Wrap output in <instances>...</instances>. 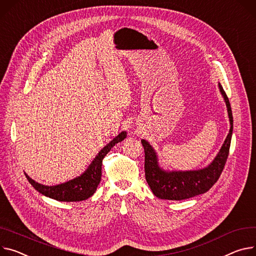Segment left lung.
I'll list each match as a JSON object with an SVG mask.
<instances>
[{
    "label": "left lung",
    "instance_id": "8db88e82",
    "mask_svg": "<svg viewBox=\"0 0 256 256\" xmlns=\"http://www.w3.org/2000/svg\"><path fill=\"white\" fill-rule=\"evenodd\" d=\"M218 87L226 104L230 128L218 156L207 167L190 171H166L159 166L158 156L152 146L146 140H142L146 154V180L154 194L158 198L174 201L186 200L208 192L218 180L228 159L232 134L230 104L222 86L218 84Z\"/></svg>",
    "mask_w": 256,
    "mask_h": 256
}]
</instances>
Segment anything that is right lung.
<instances>
[{"label":"right lung","instance_id":"1","mask_svg":"<svg viewBox=\"0 0 256 256\" xmlns=\"http://www.w3.org/2000/svg\"><path fill=\"white\" fill-rule=\"evenodd\" d=\"M126 136V131H123L119 135L116 136L110 144H108L98 152V154L95 156V159L89 165L87 170L83 174L72 180L57 186H49L34 182L26 173H24L26 178L34 186V188H36L38 192L56 201L78 202L87 200L95 192L98 184H100L102 180V166L104 158L112 150V148L114 146V144L124 140Z\"/></svg>","mask_w":256,"mask_h":256}]
</instances>
